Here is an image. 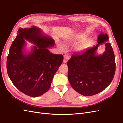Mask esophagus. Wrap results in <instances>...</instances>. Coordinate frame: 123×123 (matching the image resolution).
I'll list each match as a JSON object with an SVG mask.
<instances>
[{"mask_svg":"<svg viewBox=\"0 0 123 123\" xmlns=\"http://www.w3.org/2000/svg\"><path fill=\"white\" fill-rule=\"evenodd\" d=\"M64 63H66L67 62V61L69 60V55H67V54H66L64 55Z\"/></svg>","mask_w":123,"mask_h":123,"instance_id":"34e87169","label":"esophagus"}]
</instances>
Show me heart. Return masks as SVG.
<instances>
[{
	"mask_svg": "<svg viewBox=\"0 0 123 123\" xmlns=\"http://www.w3.org/2000/svg\"><path fill=\"white\" fill-rule=\"evenodd\" d=\"M86 37V35L85 34H80L77 35L73 37L72 39H70L69 40H67L66 42L68 43L72 44H76L82 42L84 40ZM92 43V40L90 39H88L84 42H81L80 43L77 44L75 47V51L77 52H81L85 50L86 48L89 47L91 45ZM58 46L59 49L62 51H64L65 50V46L64 43H62V42H59L58 43Z\"/></svg>",
	"mask_w": 123,
	"mask_h": 123,
	"instance_id": "b5f03b06",
	"label": "heart"
}]
</instances>
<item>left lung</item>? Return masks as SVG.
<instances>
[{
	"label": "left lung",
	"instance_id": "8db88e82",
	"mask_svg": "<svg viewBox=\"0 0 123 123\" xmlns=\"http://www.w3.org/2000/svg\"><path fill=\"white\" fill-rule=\"evenodd\" d=\"M107 34L100 33L98 44L80 55H72L67 62L68 77L74 90L84 96H91L103 91L113 80L115 71V56ZM106 42V51L98 55L96 51Z\"/></svg>",
	"mask_w": 123,
	"mask_h": 123
}]
</instances>
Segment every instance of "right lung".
Segmentation results:
<instances>
[{
    "label": "right lung",
    "mask_w": 123,
    "mask_h": 123,
    "mask_svg": "<svg viewBox=\"0 0 123 123\" xmlns=\"http://www.w3.org/2000/svg\"><path fill=\"white\" fill-rule=\"evenodd\" d=\"M35 44L29 53L24 51L25 40ZM54 41L36 27L19 28L10 47L6 68L10 79L23 93L36 97L49 90L53 76L63 62V55L50 52Z\"/></svg>",
    "instance_id": "right-lung-1"
}]
</instances>
